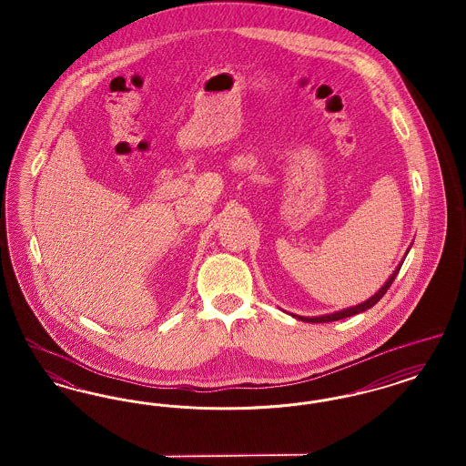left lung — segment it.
Returning <instances> with one entry per match:
<instances>
[{
    "mask_svg": "<svg viewBox=\"0 0 466 466\" xmlns=\"http://www.w3.org/2000/svg\"><path fill=\"white\" fill-rule=\"evenodd\" d=\"M403 264V262H401ZM400 264L397 268H395V272L391 274V278L386 281V285L382 287V289L377 291L374 297H370L369 300H365L363 304H358L355 308H350V309L339 310V312H333V314H327V316H318V318H304V316H295L297 319H302V321H309V323H329V321H337V319H342V318H350V316H355L358 312H363V310L370 309L372 306H376L377 302L382 299V295L388 291V289L391 287V283L395 281V278H397V274H399Z\"/></svg>",
    "mask_w": 466,
    "mask_h": 466,
    "instance_id": "obj_1",
    "label": "left lung"
}]
</instances>
